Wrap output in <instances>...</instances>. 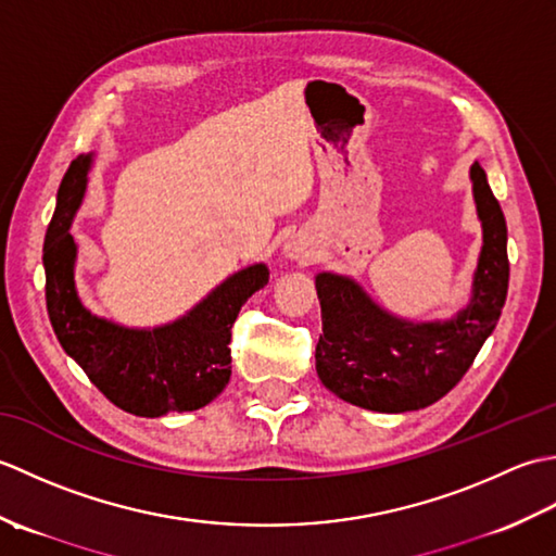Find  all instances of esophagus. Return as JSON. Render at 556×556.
I'll return each instance as SVG.
<instances>
[{
	"label": "esophagus",
	"instance_id": "obj_1",
	"mask_svg": "<svg viewBox=\"0 0 556 556\" xmlns=\"http://www.w3.org/2000/svg\"><path fill=\"white\" fill-rule=\"evenodd\" d=\"M313 248L308 243H303L301 239H289L285 245V255L289 260H299V263H308V260H313Z\"/></svg>",
	"mask_w": 556,
	"mask_h": 556
}]
</instances>
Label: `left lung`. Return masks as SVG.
<instances>
[{"label": "left lung", "instance_id": "obj_1", "mask_svg": "<svg viewBox=\"0 0 556 556\" xmlns=\"http://www.w3.org/2000/svg\"><path fill=\"white\" fill-rule=\"evenodd\" d=\"M470 181L482 251L470 301L452 320L410 323L380 308L351 277L334 271L315 277L323 308L315 368L339 399L380 413L430 406L460 382L497 327L509 289L506 219L478 162Z\"/></svg>", "mask_w": 556, "mask_h": 556}]
</instances>
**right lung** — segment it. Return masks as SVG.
Masks as SVG:
<instances>
[{"instance_id": "right-lung-1", "label": "right lung", "mask_w": 556, "mask_h": 556, "mask_svg": "<svg viewBox=\"0 0 556 556\" xmlns=\"http://www.w3.org/2000/svg\"><path fill=\"white\" fill-rule=\"evenodd\" d=\"M92 155H78L56 191V210L45 233V299L59 344L114 406L140 418L207 406L231 377V327L241 305L269 279L267 265L236 271L179 320L152 329L122 327L80 303L71 236L86 195Z\"/></svg>"}]
</instances>
